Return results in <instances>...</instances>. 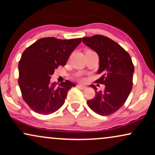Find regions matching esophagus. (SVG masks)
Segmentation results:
<instances>
[{"label":"esophagus","instance_id":"34e87169","mask_svg":"<svg viewBox=\"0 0 155 155\" xmlns=\"http://www.w3.org/2000/svg\"><path fill=\"white\" fill-rule=\"evenodd\" d=\"M78 87L79 88L81 89V90H85V89H87V87L86 86L82 85V84H78Z\"/></svg>","mask_w":155,"mask_h":155}]
</instances>
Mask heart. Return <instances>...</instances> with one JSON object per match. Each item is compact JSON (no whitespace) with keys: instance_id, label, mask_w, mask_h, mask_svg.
I'll return each instance as SVG.
<instances>
[{"instance_id":"b5f03b06","label":"heart","mask_w":155,"mask_h":155,"mask_svg":"<svg viewBox=\"0 0 155 155\" xmlns=\"http://www.w3.org/2000/svg\"><path fill=\"white\" fill-rule=\"evenodd\" d=\"M78 80H79L80 81L82 82H84V81H85V78H83V77H80V76H78Z\"/></svg>"}]
</instances>
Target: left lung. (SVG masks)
Here are the masks:
<instances>
[{
  "label": "left lung",
  "instance_id": "obj_1",
  "mask_svg": "<svg viewBox=\"0 0 155 155\" xmlns=\"http://www.w3.org/2000/svg\"><path fill=\"white\" fill-rule=\"evenodd\" d=\"M87 46L97 53L101 77L95 83L104 84L103 92L97 91L95 96L87 101L89 107L101 116L111 115L122 107L133 87L134 65L128 52L116 41L103 35L82 38Z\"/></svg>",
  "mask_w": 155,
  "mask_h": 155
}]
</instances>
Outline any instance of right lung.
I'll return each instance as SVG.
<instances>
[{
	"instance_id": "add662e5",
	"label": "right lung",
	"mask_w": 155,
	"mask_h": 155,
	"mask_svg": "<svg viewBox=\"0 0 155 155\" xmlns=\"http://www.w3.org/2000/svg\"><path fill=\"white\" fill-rule=\"evenodd\" d=\"M81 41L82 38H41L22 53L18 64V84L23 100L32 111L48 115L62 107L68 90L75 84L66 80L57 87L56 82L50 83V79L59 65L66 64Z\"/></svg>"
}]
</instances>
